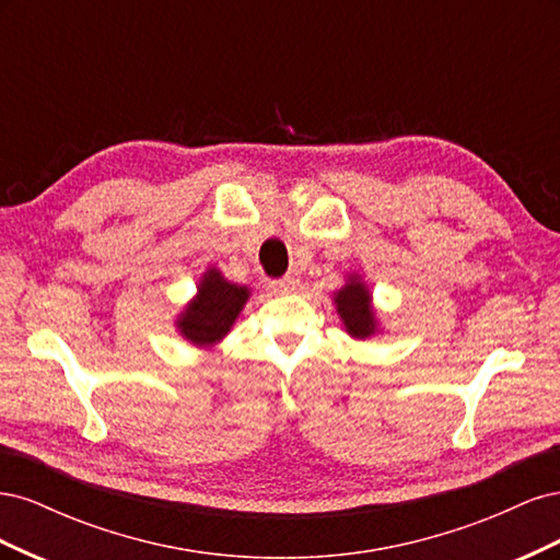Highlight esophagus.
I'll return each instance as SVG.
<instances>
[{
    "label": "esophagus",
    "instance_id": "esophagus-1",
    "mask_svg": "<svg viewBox=\"0 0 560 560\" xmlns=\"http://www.w3.org/2000/svg\"><path fill=\"white\" fill-rule=\"evenodd\" d=\"M270 290L276 294H292L299 290V280L296 278H282V280H273L270 282Z\"/></svg>",
    "mask_w": 560,
    "mask_h": 560
}]
</instances>
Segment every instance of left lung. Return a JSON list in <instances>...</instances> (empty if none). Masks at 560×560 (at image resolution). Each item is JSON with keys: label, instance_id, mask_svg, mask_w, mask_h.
Masks as SVG:
<instances>
[{"label": "left lung", "instance_id": "obj_1", "mask_svg": "<svg viewBox=\"0 0 560 560\" xmlns=\"http://www.w3.org/2000/svg\"><path fill=\"white\" fill-rule=\"evenodd\" d=\"M336 313L341 315L343 327L352 338H369L378 331V319L371 306L369 287L360 276H350L348 282L334 294Z\"/></svg>", "mask_w": 560, "mask_h": 560}]
</instances>
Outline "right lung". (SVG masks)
Instances as JSON below:
<instances>
[{
	"instance_id": "add662e5",
	"label": "right lung",
	"mask_w": 560,
	"mask_h": 560,
	"mask_svg": "<svg viewBox=\"0 0 560 560\" xmlns=\"http://www.w3.org/2000/svg\"><path fill=\"white\" fill-rule=\"evenodd\" d=\"M247 299L245 284L229 282L217 268H208L198 282V294L179 315L177 329L194 346L210 348L231 331Z\"/></svg>"
}]
</instances>
